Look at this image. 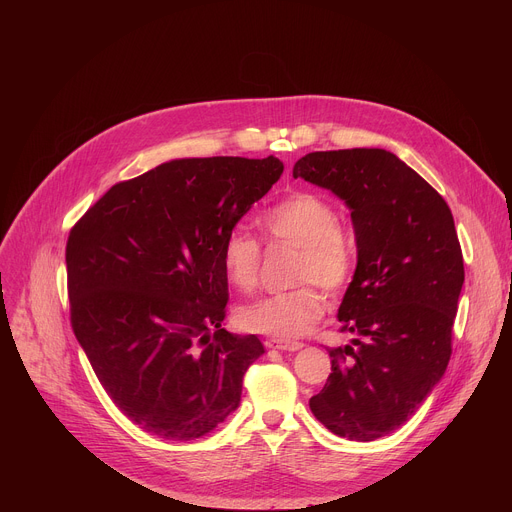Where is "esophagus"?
Here are the masks:
<instances>
[{
  "mask_svg": "<svg viewBox=\"0 0 512 512\" xmlns=\"http://www.w3.org/2000/svg\"><path fill=\"white\" fill-rule=\"evenodd\" d=\"M265 346L273 348V350H291V352H294V350H300L304 344L294 342V340H283V338H267Z\"/></svg>",
  "mask_w": 512,
  "mask_h": 512,
  "instance_id": "1",
  "label": "esophagus"
}]
</instances>
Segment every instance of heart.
<instances>
[{
    "label": "heart",
    "mask_w": 512,
    "mask_h": 512,
    "mask_svg": "<svg viewBox=\"0 0 512 512\" xmlns=\"http://www.w3.org/2000/svg\"><path fill=\"white\" fill-rule=\"evenodd\" d=\"M261 225L273 239L300 249L294 281L304 285L243 306L237 320L249 332L294 340L308 334L326 310V298L316 285L332 296L342 294L352 281L356 253L340 229L336 208L318 194L285 196L263 212ZM221 263L237 289L253 291L261 271L259 241L241 227L229 231L221 247Z\"/></svg>",
    "instance_id": "heart-1"
}]
</instances>
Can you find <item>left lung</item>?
I'll list each match as a JSON object with an SVG mask.
<instances>
[{
  "label": "left lung",
  "mask_w": 512,
  "mask_h": 512,
  "mask_svg": "<svg viewBox=\"0 0 512 512\" xmlns=\"http://www.w3.org/2000/svg\"><path fill=\"white\" fill-rule=\"evenodd\" d=\"M294 178L350 208L356 269L338 308L346 346L328 348L332 373L310 409L332 433L373 442L401 427L442 381L464 259L446 200L379 148L312 152Z\"/></svg>",
  "instance_id": "1"
}]
</instances>
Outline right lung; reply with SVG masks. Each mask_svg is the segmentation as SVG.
Returning <instances> with one entry per match:
<instances>
[{"mask_svg": "<svg viewBox=\"0 0 512 512\" xmlns=\"http://www.w3.org/2000/svg\"><path fill=\"white\" fill-rule=\"evenodd\" d=\"M281 174L273 156L172 160L109 188L72 227V330L107 395L143 431L188 442L239 407L265 348L221 328V247Z\"/></svg>", "mask_w": 512, "mask_h": 512, "instance_id": "right-lung-1", "label": "right lung"}]
</instances>
